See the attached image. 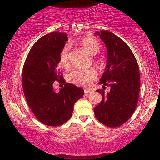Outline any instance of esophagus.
<instances>
[{"mask_svg":"<svg viewBox=\"0 0 160 160\" xmlns=\"http://www.w3.org/2000/svg\"><path fill=\"white\" fill-rule=\"evenodd\" d=\"M84 92H85V94H89V93L92 92V90L89 89H84Z\"/></svg>","mask_w":160,"mask_h":160,"instance_id":"obj_1","label":"esophagus"}]
</instances>
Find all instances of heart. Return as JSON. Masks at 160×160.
<instances>
[{"label":"heart","instance_id":"heart-1","mask_svg":"<svg viewBox=\"0 0 160 160\" xmlns=\"http://www.w3.org/2000/svg\"><path fill=\"white\" fill-rule=\"evenodd\" d=\"M80 44L86 52L91 55H95L100 49V44L96 39L92 37H85L80 41ZM68 46H65L60 54V65L63 67L68 65ZM97 73L95 69L87 70L74 69L68 75V79L71 83L77 86H88L96 78Z\"/></svg>","mask_w":160,"mask_h":160}]
</instances>
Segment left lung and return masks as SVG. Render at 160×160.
Masks as SVG:
<instances>
[{
  "mask_svg": "<svg viewBox=\"0 0 160 160\" xmlns=\"http://www.w3.org/2000/svg\"><path fill=\"white\" fill-rule=\"evenodd\" d=\"M107 49V62L99 84L110 86L107 94L102 89V101L94 108L99 122L108 127H118L127 121L135 111L140 92V72L135 56L128 45L108 31L95 33Z\"/></svg>",
  "mask_w": 160,
  "mask_h": 160,
  "instance_id": "left-lung-1",
  "label": "left lung"
}]
</instances>
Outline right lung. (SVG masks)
I'll return each instance as SVG.
<instances>
[{"instance_id":"right-lung-1","label":"right lung","mask_w":160,"mask_h":160,"mask_svg":"<svg viewBox=\"0 0 160 160\" xmlns=\"http://www.w3.org/2000/svg\"><path fill=\"white\" fill-rule=\"evenodd\" d=\"M68 40L66 33L46 34L34 43L25 60L22 71L24 94L33 113L42 123L57 126L72 116L75 102L84 90L66 83L56 92V82H65L58 68L60 54Z\"/></svg>"}]
</instances>
